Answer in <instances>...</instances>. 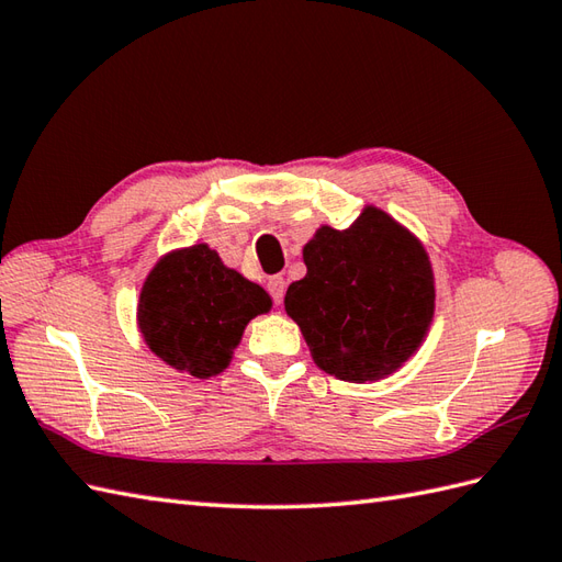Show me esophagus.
I'll use <instances>...</instances> for the list:
<instances>
[{
    "label": "esophagus",
    "mask_w": 562,
    "mask_h": 562,
    "mask_svg": "<svg viewBox=\"0 0 562 562\" xmlns=\"http://www.w3.org/2000/svg\"><path fill=\"white\" fill-rule=\"evenodd\" d=\"M268 292L272 296V302H276V306H280L282 299H284V280L280 276L268 278Z\"/></svg>",
    "instance_id": "obj_1"
}]
</instances>
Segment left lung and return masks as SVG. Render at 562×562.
Returning <instances> with one entry per match:
<instances>
[{"label": "left lung", "mask_w": 562, "mask_h": 562, "mask_svg": "<svg viewBox=\"0 0 562 562\" xmlns=\"http://www.w3.org/2000/svg\"><path fill=\"white\" fill-rule=\"evenodd\" d=\"M306 278L284 294L316 367L367 383L395 373L434 321L428 254L409 229L373 205L349 229L321 227L304 246Z\"/></svg>", "instance_id": "left-lung-1"}]
</instances>
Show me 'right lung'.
<instances>
[{"label": "right lung", "instance_id": "right-lung-1", "mask_svg": "<svg viewBox=\"0 0 562 562\" xmlns=\"http://www.w3.org/2000/svg\"><path fill=\"white\" fill-rule=\"evenodd\" d=\"M268 292L222 263L207 244L162 256L143 282L138 328L155 357L195 378L225 371Z\"/></svg>", "mask_w": 562, "mask_h": 562}]
</instances>
